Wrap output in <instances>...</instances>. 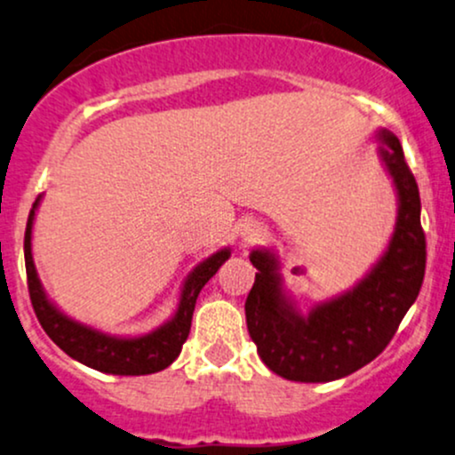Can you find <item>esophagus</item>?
I'll return each instance as SVG.
<instances>
[{
    "label": "esophagus",
    "mask_w": 455,
    "mask_h": 455,
    "mask_svg": "<svg viewBox=\"0 0 455 455\" xmlns=\"http://www.w3.org/2000/svg\"><path fill=\"white\" fill-rule=\"evenodd\" d=\"M264 234V226L259 221H255V219H244L241 223V228H238V238H241V244L243 247H251L262 238Z\"/></svg>",
    "instance_id": "obj_1"
}]
</instances>
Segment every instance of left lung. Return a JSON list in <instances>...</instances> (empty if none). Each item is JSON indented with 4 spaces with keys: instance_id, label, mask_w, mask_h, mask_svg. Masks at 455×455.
<instances>
[{
    "instance_id": "left-lung-1",
    "label": "left lung",
    "mask_w": 455,
    "mask_h": 455,
    "mask_svg": "<svg viewBox=\"0 0 455 455\" xmlns=\"http://www.w3.org/2000/svg\"><path fill=\"white\" fill-rule=\"evenodd\" d=\"M379 156L397 197L387 249L352 288L318 300L307 314L285 290L275 249L258 247L249 259L258 273L244 303L247 329L268 370L294 382H331L374 361L387 348L426 273V236L415 176L400 140L376 129Z\"/></svg>"
}]
</instances>
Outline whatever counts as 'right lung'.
I'll return each instance as SVG.
<instances>
[{"mask_svg":"<svg viewBox=\"0 0 455 455\" xmlns=\"http://www.w3.org/2000/svg\"><path fill=\"white\" fill-rule=\"evenodd\" d=\"M40 202H43V196H38V200L34 202L28 219V229H25V268H28L29 296H32L34 311L49 338L70 359L79 361V363L88 365L96 371H103V374L146 376L170 367L176 361V356L180 355L182 344L188 338L197 296H200L204 285L208 283V279L221 268L226 259H229L232 249H219V251L208 255L206 259H202L187 275L180 294H178L176 309L165 323L141 335H111L96 329V326L79 323L49 299L47 290H44L38 277V270H36L32 253V229Z\"/></svg>","mask_w":455,"mask_h":455,"instance_id":"right-lung-1","label":"right lung"}]
</instances>
